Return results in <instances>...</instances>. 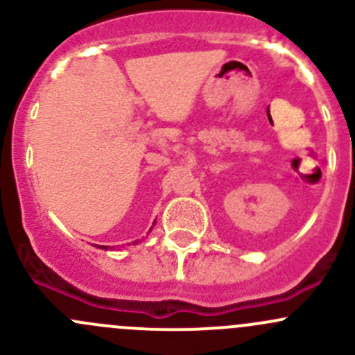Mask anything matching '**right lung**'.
I'll return each instance as SVG.
<instances>
[{
	"mask_svg": "<svg viewBox=\"0 0 355 355\" xmlns=\"http://www.w3.org/2000/svg\"><path fill=\"white\" fill-rule=\"evenodd\" d=\"M134 244H135V242H134ZM96 247H101V249H108V247H106V245H96Z\"/></svg>",
	"mask_w": 355,
	"mask_h": 355,
	"instance_id": "right-lung-1",
	"label": "right lung"
}]
</instances>
